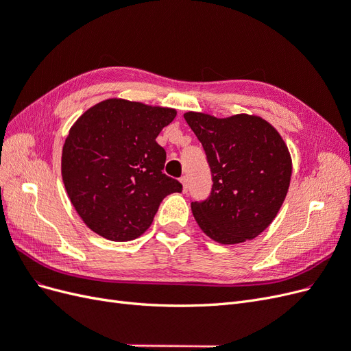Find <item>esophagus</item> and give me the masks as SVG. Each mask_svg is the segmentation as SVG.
Returning <instances> with one entry per match:
<instances>
[{
	"label": "esophagus",
	"instance_id": "esophagus-1",
	"mask_svg": "<svg viewBox=\"0 0 351 351\" xmlns=\"http://www.w3.org/2000/svg\"><path fill=\"white\" fill-rule=\"evenodd\" d=\"M180 183L183 184V192H187V178H186V176H183V177H180Z\"/></svg>",
	"mask_w": 351,
	"mask_h": 351
}]
</instances>
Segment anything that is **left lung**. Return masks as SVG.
Segmentation results:
<instances>
[{
    "mask_svg": "<svg viewBox=\"0 0 351 351\" xmlns=\"http://www.w3.org/2000/svg\"><path fill=\"white\" fill-rule=\"evenodd\" d=\"M184 119L206 154L210 195L192 202L200 230L221 244L258 237L289 192L291 156L280 133L258 115L227 119L189 111Z\"/></svg>",
    "mask_w": 351,
    "mask_h": 351,
    "instance_id": "8db88e82",
    "label": "left lung"
}]
</instances>
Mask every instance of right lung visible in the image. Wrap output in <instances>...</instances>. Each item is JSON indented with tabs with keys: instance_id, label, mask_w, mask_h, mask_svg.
I'll list each match as a JSON object with an SVG mask.
<instances>
[{
	"instance_id": "obj_1",
	"label": "right lung",
	"mask_w": 351,
	"mask_h": 351,
	"mask_svg": "<svg viewBox=\"0 0 351 351\" xmlns=\"http://www.w3.org/2000/svg\"><path fill=\"white\" fill-rule=\"evenodd\" d=\"M176 115L173 108L111 98L71 125L61 176L93 232L112 241L134 240L151 227L162 199L182 192L183 186L162 173L167 154L156 143Z\"/></svg>"
}]
</instances>
